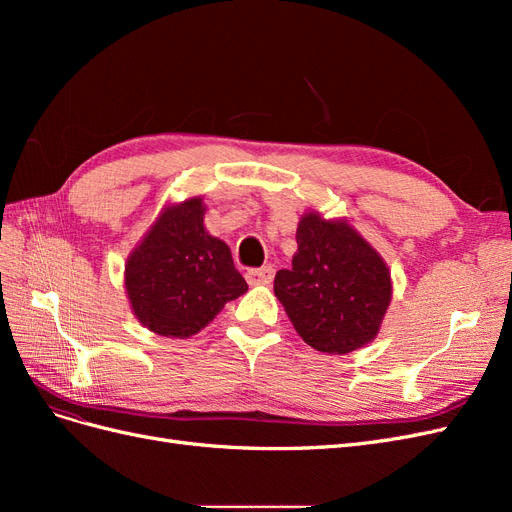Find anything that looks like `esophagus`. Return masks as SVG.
<instances>
[{
	"label": "esophagus",
	"instance_id": "obj_1",
	"mask_svg": "<svg viewBox=\"0 0 512 512\" xmlns=\"http://www.w3.org/2000/svg\"><path fill=\"white\" fill-rule=\"evenodd\" d=\"M273 267H260V269H252L247 271V282H250L252 286H269L273 282Z\"/></svg>",
	"mask_w": 512,
	"mask_h": 512
}]
</instances>
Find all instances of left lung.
<instances>
[{
	"mask_svg": "<svg viewBox=\"0 0 512 512\" xmlns=\"http://www.w3.org/2000/svg\"><path fill=\"white\" fill-rule=\"evenodd\" d=\"M292 269L275 273L273 292L307 346L348 354L374 342L393 299L384 258L346 218L309 209L297 226Z\"/></svg>",
	"mask_w": 512,
	"mask_h": 512,
	"instance_id": "8db88e82",
	"label": "left lung"
}]
</instances>
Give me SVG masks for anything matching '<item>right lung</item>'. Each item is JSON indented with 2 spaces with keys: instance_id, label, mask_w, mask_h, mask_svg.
<instances>
[{
  "instance_id": "1",
  "label": "right lung",
  "mask_w": 512,
  "mask_h": 512,
  "mask_svg": "<svg viewBox=\"0 0 512 512\" xmlns=\"http://www.w3.org/2000/svg\"><path fill=\"white\" fill-rule=\"evenodd\" d=\"M205 211L200 196L166 205L126 260L132 314L156 335L192 337L247 290L230 247L205 228Z\"/></svg>"
}]
</instances>
